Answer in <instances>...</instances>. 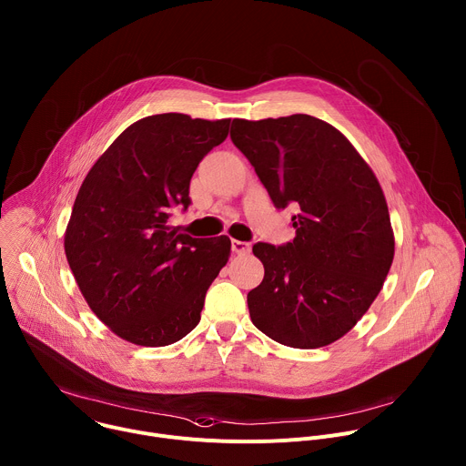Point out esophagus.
<instances>
[{
	"label": "esophagus",
	"mask_w": 466,
	"mask_h": 466,
	"mask_svg": "<svg viewBox=\"0 0 466 466\" xmlns=\"http://www.w3.org/2000/svg\"><path fill=\"white\" fill-rule=\"evenodd\" d=\"M232 250H234V254H239V256L248 254L250 252V243L239 241V239H232Z\"/></svg>",
	"instance_id": "esophagus-1"
}]
</instances>
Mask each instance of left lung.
<instances>
[{"label": "left lung", "instance_id": "left-lung-1", "mask_svg": "<svg viewBox=\"0 0 466 466\" xmlns=\"http://www.w3.org/2000/svg\"><path fill=\"white\" fill-rule=\"evenodd\" d=\"M230 138L272 203L299 208L290 243L252 247L265 276L247 294L250 320L289 348L329 346L366 315L393 263L380 183L335 126L311 115L234 118Z\"/></svg>", "mask_w": 466, "mask_h": 466}]
</instances>
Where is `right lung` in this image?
<instances>
[{
    "label": "right lung",
    "instance_id": "add662e5",
    "mask_svg": "<svg viewBox=\"0 0 466 466\" xmlns=\"http://www.w3.org/2000/svg\"><path fill=\"white\" fill-rule=\"evenodd\" d=\"M228 126L185 113L144 116L111 142L76 194L67 263L91 311L122 340L170 346L201 320L230 239L190 238L168 219L172 207L190 205V179Z\"/></svg>",
    "mask_w": 466,
    "mask_h": 466
}]
</instances>
